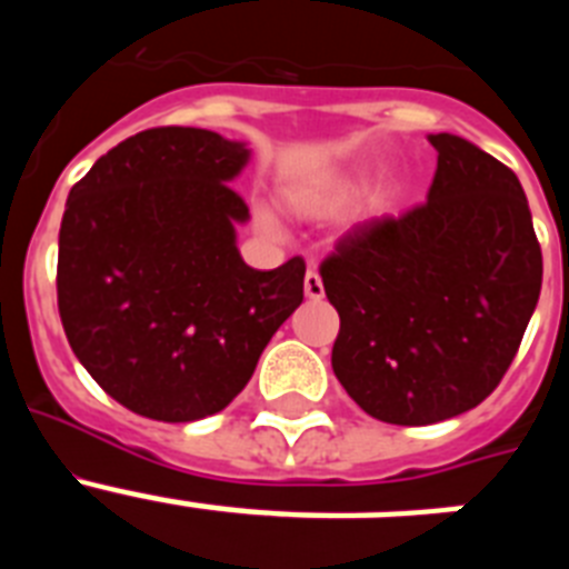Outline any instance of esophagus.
Returning a JSON list of instances; mask_svg holds the SVG:
<instances>
[{"mask_svg":"<svg viewBox=\"0 0 569 569\" xmlns=\"http://www.w3.org/2000/svg\"><path fill=\"white\" fill-rule=\"evenodd\" d=\"M305 296H308V299H321V296H325V284H321L319 273H316L313 268L305 273Z\"/></svg>","mask_w":569,"mask_h":569,"instance_id":"1","label":"esophagus"}]
</instances>
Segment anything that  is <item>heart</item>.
Listing matches in <instances>:
<instances>
[{
  "label": "heart",
  "instance_id": "heart-1",
  "mask_svg": "<svg viewBox=\"0 0 569 569\" xmlns=\"http://www.w3.org/2000/svg\"><path fill=\"white\" fill-rule=\"evenodd\" d=\"M264 228L276 230V219H273V216H264Z\"/></svg>",
  "mask_w": 569,
  "mask_h": 569
}]
</instances>
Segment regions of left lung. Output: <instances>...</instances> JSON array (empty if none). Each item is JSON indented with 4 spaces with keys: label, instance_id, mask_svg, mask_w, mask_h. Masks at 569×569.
<instances>
[{
    "label": "left lung",
    "instance_id": "obj_1",
    "mask_svg": "<svg viewBox=\"0 0 569 569\" xmlns=\"http://www.w3.org/2000/svg\"><path fill=\"white\" fill-rule=\"evenodd\" d=\"M427 202L356 224L321 261L341 328L333 373L373 419L421 427L499 387L541 293V248L521 182L453 133Z\"/></svg>",
    "mask_w": 569,
    "mask_h": 569
}]
</instances>
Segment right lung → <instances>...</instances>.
Segmentation results:
<instances>
[{
    "label": "right lung",
    "instance_id": "right-lung-1",
    "mask_svg": "<svg viewBox=\"0 0 569 569\" xmlns=\"http://www.w3.org/2000/svg\"><path fill=\"white\" fill-rule=\"evenodd\" d=\"M250 150L202 128H150L70 188L57 296L70 347L110 399L156 421L213 416L244 390L305 299V259L253 270L230 188Z\"/></svg>",
    "mask_w": 569,
    "mask_h": 569
}]
</instances>
